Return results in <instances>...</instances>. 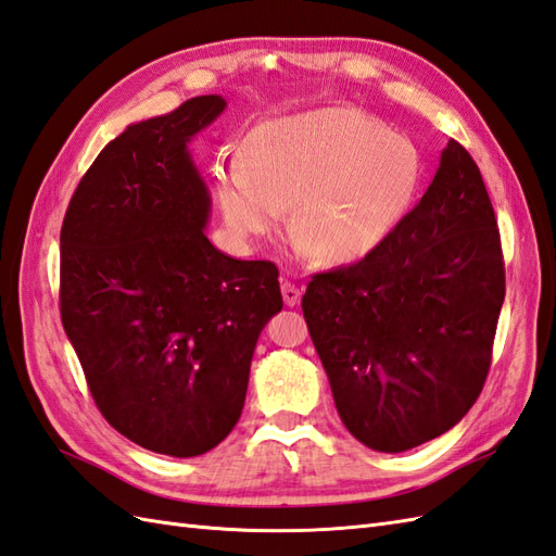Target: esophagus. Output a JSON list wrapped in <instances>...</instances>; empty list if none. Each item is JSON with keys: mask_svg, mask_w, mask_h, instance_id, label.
Instances as JSON below:
<instances>
[{"mask_svg": "<svg viewBox=\"0 0 556 556\" xmlns=\"http://www.w3.org/2000/svg\"><path fill=\"white\" fill-rule=\"evenodd\" d=\"M281 295H283V303H287L289 307H293V305H298L301 303V289L295 287V283H291V281H281Z\"/></svg>", "mask_w": 556, "mask_h": 556, "instance_id": "34e87169", "label": "esophagus"}]
</instances>
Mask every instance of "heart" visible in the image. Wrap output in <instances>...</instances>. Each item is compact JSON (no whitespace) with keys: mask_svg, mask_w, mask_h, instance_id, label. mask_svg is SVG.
I'll list each match as a JSON object with an SVG mask.
<instances>
[{"mask_svg":"<svg viewBox=\"0 0 556 556\" xmlns=\"http://www.w3.org/2000/svg\"><path fill=\"white\" fill-rule=\"evenodd\" d=\"M422 182L414 142L354 108L269 119L244 136L239 162L216 168L223 223L241 244L291 232L324 265L374 255L400 230Z\"/></svg>","mask_w":556,"mask_h":556,"instance_id":"b5f03b06","label":"heart"}]
</instances>
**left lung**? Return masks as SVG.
<instances>
[{"mask_svg": "<svg viewBox=\"0 0 556 556\" xmlns=\"http://www.w3.org/2000/svg\"><path fill=\"white\" fill-rule=\"evenodd\" d=\"M505 265L469 152L448 140L418 206L390 241L312 277L303 315L354 439L402 453L448 432L486 380Z\"/></svg>", "mask_w": 556, "mask_h": 556, "instance_id": "obj_1", "label": "left lung"}]
</instances>
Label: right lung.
Returning <instances> with one entry per match:
<instances>
[{"instance_id": "add662e5", "label": "right lung", "mask_w": 556, "mask_h": 556, "mask_svg": "<svg viewBox=\"0 0 556 556\" xmlns=\"http://www.w3.org/2000/svg\"><path fill=\"white\" fill-rule=\"evenodd\" d=\"M227 108L197 96L96 156L61 230V319L96 406L134 444L194 458L232 432L279 269L204 235L211 194L188 142Z\"/></svg>"}]
</instances>
